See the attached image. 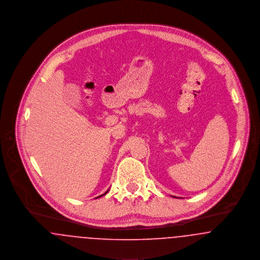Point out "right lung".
Segmentation results:
<instances>
[{"mask_svg": "<svg viewBox=\"0 0 260 260\" xmlns=\"http://www.w3.org/2000/svg\"><path fill=\"white\" fill-rule=\"evenodd\" d=\"M107 192H108V191H106V192H105V193H104V194H106V193H107ZM104 194H102V196H104ZM102 196H100V197H102Z\"/></svg>", "mask_w": 260, "mask_h": 260, "instance_id": "1", "label": "right lung"}]
</instances>
